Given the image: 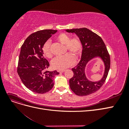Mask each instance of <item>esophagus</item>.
Wrapping results in <instances>:
<instances>
[{
	"instance_id": "34e87169",
	"label": "esophagus",
	"mask_w": 129,
	"mask_h": 129,
	"mask_svg": "<svg viewBox=\"0 0 129 129\" xmlns=\"http://www.w3.org/2000/svg\"><path fill=\"white\" fill-rule=\"evenodd\" d=\"M65 72V70H62V71H58V72L60 73H63Z\"/></svg>"
}]
</instances>
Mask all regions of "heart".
<instances>
[{"instance_id":"b5f03b06","label":"heart","mask_w":129,"mask_h":129,"mask_svg":"<svg viewBox=\"0 0 129 129\" xmlns=\"http://www.w3.org/2000/svg\"><path fill=\"white\" fill-rule=\"evenodd\" d=\"M56 40L61 44L65 45L66 51L68 50L71 52L75 58L79 57L81 54L82 44L79 37H74L71 38L68 34L62 33L56 37ZM42 52L47 58H51L53 57L49 41H47L43 45ZM71 54V53H67L64 56L55 58L52 62L53 68L56 70H64L73 65L75 62V58Z\"/></svg>"}]
</instances>
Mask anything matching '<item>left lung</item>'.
Masks as SVG:
<instances>
[{"label":"left lung","mask_w":129,"mask_h":129,"mask_svg":"<svg viewBox=\"0 0 129 129\" xmlns=\"http://www.w3.org/2000/svg\"><path fill=\"white\" fill-rule=\"evenodd\" d=\"M68 33H75L81 40L82 52L81 59L75 67L72 68L74 75L69 80L72 90L78 96H87L97 91L103 85L110 67V58L102 39L87 28L66 30ZM95 57L102 58L105 66L103 79L99 81L89 80L85 74V68L87 62Z\"/></svg>","instance_id":"left-lung-1"}]
</instances>
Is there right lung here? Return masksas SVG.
<instances>
[{
    "label": "right lung",
    "instance_id": "obj_1",
    "mask_svg": "<svg viewBox=\"0 0 129 129\" xmlns=\"http://www.w3.org/2000/svg\"><path fill=\"white\" fill-rule=\"evenodd\" d=\"M57 31L38 30L31 34L21 46L17 72L25 86L34 92L44 93L50 90L54 77L59 74L56 71H46L49 63L42 52L43 45Z\"/></svg>",
    "mask_w": 129,
    "mask_h": 129
}]
</instances>
